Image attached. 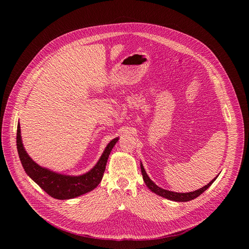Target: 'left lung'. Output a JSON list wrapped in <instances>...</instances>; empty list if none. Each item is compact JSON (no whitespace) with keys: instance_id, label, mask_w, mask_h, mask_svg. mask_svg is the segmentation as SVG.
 <instances>
[{"instance_id":"obj_1","label":"left lung","mask_w":249,"mask_h":249,"mask_svg":"<svg viewBox=\"0 0 249 249\" xmlns=\"http://www.w3.org/2000/svg\"><path fill=\"white\" fill-rule=\"evenodd\" d=\"M140 168H141V173H142V177L143 179H144L145 185L147 186V188L153 192L154 194L160 196V197H163L167 200H171V201H175V202H188V201H192L194 199H196L201 194H203L209 187H210L213 182L215 181V179L218 178V176L213 178L210 182H209L208 185L204 186L203 188L197 190V191H194V192H189V193H177V192H172V191H168V190H164L160 187H159L158 185L153 182L150 178L148 177V175L146 174L144 167H143L142 162H140Z\"/></svg>"}]
</instances>
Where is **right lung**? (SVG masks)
I'll use <instances>...</instances> for the list:
<instances>
[{"label":"right lung","mask_w":249,"mask_h":249,"mask_svg":"<svg viewBox=\"0 0 249 249\" xmlns=\"http://www.w3.org/2000/svg\"><path fill=\"white\" fill-rule=\"evenodd\" d=\"M118 140L119 137H116L108 143L98 162L88 173L80 176H70L50 171L37 164L25 150L21 137L20 123L17 126V149L25 173L52 198L58 200L73 199L98 187L106 169L109 155Z\"/></svg>","instance_id":"right-lung-1"}]
</instances>
